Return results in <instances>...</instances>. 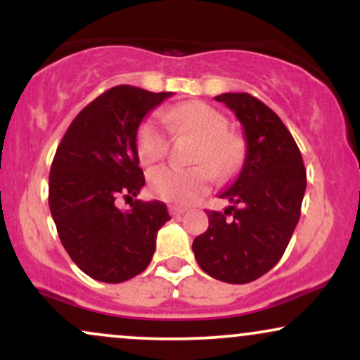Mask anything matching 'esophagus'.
Segmentation results:
<instances>
[{
	"label": "esophagus",
	"instance_id": "34e87169",
	"mask_svg": "<svg viewBox=\"0 0 360 360\" xmlns=\"http://www.w3.org/2000/svg\"><path fill=\"white\" fill-rule=\"evenodd\" d=\"M186 212H188V210L181 208V206H176V205L169 206V213H171L172 217H179V214H183V213H186Z\"/></svg>",
	"mask_w": 360,
	"mask_h": 360
}]
</instances>
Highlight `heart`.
<instances>
[{
	"instance_id": "1",
	"label": "heart",
	"mask_w": 360,
	"mask_h": 360,
	"mask_svg": "<svg viewBox=\"0 0 360 360\" xmlns=\"http://www.w3.org/2000/svg\"><path fill=\"white\" fill-rule=\"evenodd\" d=\"M164 122L174 135H189L198 143L193 152V167L162 166L148 174V186L157 198L188 205L208 191L213 176L229 179L240 169L247 154L242 134L230 130L229 120L220 111L201 101H189L164 113ZM137 154L143 164L164 159L169 137L162 122L148 117L137 130Z\"/></svg>"
}]
</instances>
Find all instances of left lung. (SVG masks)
<instances>
[{"mask_svg": "<svg viewBox=\"0 0 360 360\" xmlns=\"http://www.w3.org/2000/svg\"><path fill=\"white\" fill-rule=\"evenodd\" d=\"M242 123L245 162L235 183L220 194L225 212L208 210V230L194 238L193 252L206 274L245 284L271 271L298 225L307 171L295 139L269 106L249 93H223Z\"/></svg>", "mask_w": 360, "mask_h": 360, "instance_id": "left-lung-1", "label": "left lung"}]
</instances>
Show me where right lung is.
Here are the masks:
<instances>
[{"mask_svg":"<svg viewBox=\"0 0 360 360\" xmlns=\"http://www.w3.org/2000/svg\"><path fill=\"white\" fill-rule=\"evenodd\" d=\"M172 93L115 86L79 111L62 137L49 176V206L69 257L89 278L117 284L147 269L169 217L160 201L134 200L122 212L115 199H134L146 184L137 130Z\"/></svg>","mask_w":360,"mask_h":360,"instance_id":"add662e5","label":"right lung"}]
</instances>
